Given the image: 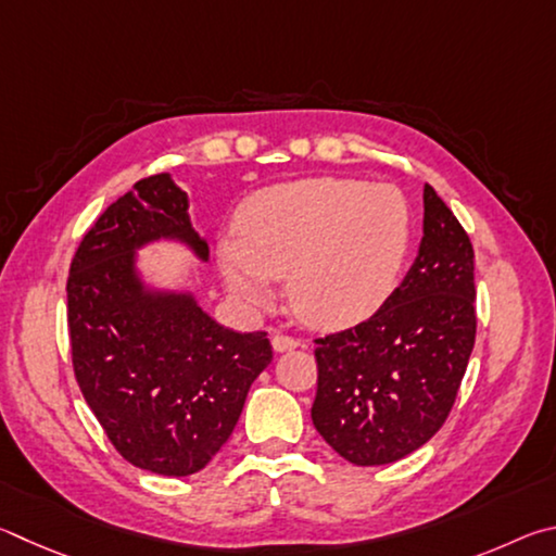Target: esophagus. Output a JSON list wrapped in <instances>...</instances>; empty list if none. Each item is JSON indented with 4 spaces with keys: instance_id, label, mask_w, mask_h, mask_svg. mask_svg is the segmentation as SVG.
<instances>
[{
    "instance_id": "obj_1",
    "label": "esophagus",
    "mask_w": 556,
    "mask_h": 556,
    "mask_svg": "<svg viewBox=\"0 0 556 556\" xmlns=\"http://www.w3.org/2000/svg\"><path fill=\"white\" fill-rule=\"evenodd\" d=\"M270 344H273V352H278V354H283V352H290V349H295V346H300V342H298V339H293V337H286V334H273V339H270Z\"/></svg>"
}]
</instances>
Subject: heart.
Listing matches in <instances>:
<instances>
[{"label": "heart", "mask_w": 556, "mask_h": 556, "mask_svg": "<svg viewBox=\"0 0 556 556\" xmlns=\"http://www.w3.org/2000/svg\"><path fill=\"white\" fill-rule=\"evenodd\" d=\"M413 241L405 194L383 182L307 178L273 185L239 212V241L219 261L233 295L253 307L288 278V305L315 329H344L383 307Z\"/></svg>", "instance_id": "1"}]
</instances>
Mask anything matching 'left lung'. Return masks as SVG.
Listing matches in <instances>:
<instances>
[{
  "label": "left lung",
  "instance_id": "1",
  "mask_svg": "<svg viewBox=\"0 0 556 556\" xmlns=\"http://www.w3.org/2000/svg\"><path fill=\"white\" fill-rule=\"evenodd\" d=\"M422 241L366 323L315 339L313 425L356 466L393 464L440 432L476 342L473 247L425 185Z\"/></svg>",
  "mask_w": 556,
  "mask_h": 556
}]
</instances>
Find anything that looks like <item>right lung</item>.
I'll list each match as a JSON object with an SVG mask.
<instances>
[{
	"label": "right lung",
	"mask_w": 556,
	"mask_h": 556,
	"mask_svg": "<svg viewBox=\"0 0 556 556\" xmlns=\"http://www.w3.org/2000/svg\"><path fill=\"white\" fill-rule=\"evenodd\" d=\"M188 207L168 173L139 180L85 233L67 276L77 386L114 450L161 476L210 464L273 358L266 332H233L188 290L143 283L136 251L149 243L178 241L207 261Z\"/></svg>",
	"instance_id": "1"
}]
</instances>
